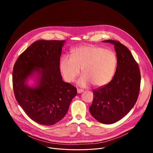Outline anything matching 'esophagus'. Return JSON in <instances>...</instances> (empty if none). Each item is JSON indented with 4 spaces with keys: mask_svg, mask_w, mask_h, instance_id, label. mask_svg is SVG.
Instances as JSON below:
<instances>
[{
    "mask_svg": "<svg viewBox=\"0 0 153 153\" xmlns=\"http://www.w3.org/2000/svg\"><path fill=\"white\" fill-rule=\"evenodd\" d=\"M77 93L78 94H80V93H82V92H84V90L82 89H77Z\"/></svg>",
    "mask_w": 153,
    "mask_h": 153,
    "instance_id": "esophagus-1",
    "label": "esophagus"
}]
</instances>
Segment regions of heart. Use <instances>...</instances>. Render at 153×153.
<instances>
[{
	"instance_id": "b5f03b06",
	"label": "heart",
	"mask_w": 153,
	"mask_h": 153,
	"mask_svg": "<svg viewBox=\"0 0 153 153\" xmlns=\"http://www.w3.org/2000/svg\"><path fill=\"white\" fill-rule=\"evenodd\" d=\"M117 64L115 52L93 45H83L72 50L71 56L63 55L59 61V69L66 81L71 82L80 75L79 85L85 87L91 84L102 87L113 78Z\"/></svg>"
}]
</instances>
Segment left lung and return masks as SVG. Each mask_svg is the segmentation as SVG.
<instances>
[{
    "label": "left lung",
    "instance_id": "8db88e82",
    "mask_svg": "<svg viewBox=\"0 0 153 153\" xmlns=\"http://www.w3.org/2000/svg\"><path fill=\"white\" fill-rule=\"evenodd\" d=\"M103 42L114 45L117 69L109 83L93 90L94 97L89 111L99 122L112 124L124 117L137 101L141 74L137 62L127 47L115 40Z\"/></svg>",
    "mask_w": 153,
    "mask_h": 153
}]
</instances>
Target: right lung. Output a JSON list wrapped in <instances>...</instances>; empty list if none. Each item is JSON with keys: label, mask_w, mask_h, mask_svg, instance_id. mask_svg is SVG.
I'll list each match as a JSON object with an SVG mask.
<instances>
[{"label": "right lung", "mask_w": 153, "mask_h": 153, "mask_svg": "<svg viewBox=\"0 0 153 153\" xmlns=\"http://www.w3.org/2000/svg\"><path fill=\"white\" fill-rule=\"evenodd\" d=\"M64 40H39L24 51L15 62L12 82L16 100L35 122L50 126L65 116L77 89L62 81L59 61ZM35 71L41 75L39 84L30 88L26 79Z\"/></svg>", "instance_id": "obj_1"}]
</instances>
